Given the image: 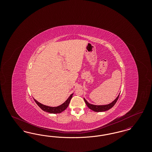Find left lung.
Here are the masks:
<instances>
[{"mask_svg": "<svg viewBox=\"0 0 152 152\" xmlns=\"http://www.w3.org/2000/svg\"><path fill=\"white\" fill-rule=\"evenodd\" d=\"M119 95L118 94L117 96V97L115 99V100H114V101H112V102H110V104H107V105H94L92 104L89 103L88 101L85 99V98H84V100L85 101V102L87 105V107L92 110L94 112H104V111H107L109 109L112 108L116 103V102L117 101L118 97H119Z\"/></svg>", "mask_w": 152, "mask_h": 152, "instance_id": "left-lung-1", "label": "left lung"}]
</instances>
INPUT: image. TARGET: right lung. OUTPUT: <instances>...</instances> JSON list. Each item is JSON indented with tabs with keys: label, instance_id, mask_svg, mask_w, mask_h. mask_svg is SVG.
Wrapping results in <instances>:
<instances>
[{
	"label": "right lung",
	"instance_id": "add662e5",
	"mask_svg": "<svg viewBox=\"0 0 152 152\" xmlns=\"http://www.w3.org/2000/svg\"><path fill=\"white\" fill-rule=\"evenodd\" d=\"M73 94H71L69 96V97L68 98V99L64 103H63L61 105L58 106V107H55L45 105H43V104L40 103L39 102H38L35 99H34L35 101V102L37 104V105L43 110L46 112L50 113L56 114V113H60L63 112L64 110H65V109L69 105V104L70 101H71V100Z\"/></svg>",
	"mask_w": 152,
	"mask_h": 152
}]
</instances>
